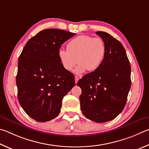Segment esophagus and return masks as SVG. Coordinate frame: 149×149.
Segmentation results:
<instances>
[{
	"label": "esophagus",
	"mask_w": 149,
	"mask_h": 149,
	"mask_svg": "<svg viewBox=\"0 0 149 149\" xmlns=\"http://www.w3.org/2000/svg\"><path fill=\"white\" fill-rule=\"evenodd\" d=\"M74 79H75V83H76V84H77V83L78 82V81H79V78L78 77H75Z\"/></svg>",
	"instance_id": "34e87169"
}]
</instances>
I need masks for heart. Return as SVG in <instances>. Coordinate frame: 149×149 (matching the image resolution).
I'll return each mask as SVG.
<instances>
[{
    "mask_svg": "<svg viewBox=\"0 0 149 149\" xmlns=\"http://www.w3.org/2000/svg\"><path fill=\"white\" fill-rule=\"evenodd\" d=\"M67 49H59V59L67 71H71L79 61L74 70L77 74H81L87 70L95 71L98 69L106 54L105 44L102 38L85 35L72 39L67 44Z\"/></svg>",
    "mask_w": 149,
    "mask_h": 149,
    "instance_id": "1",
    "label": "heart"
}]
</instances>
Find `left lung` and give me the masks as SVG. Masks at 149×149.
I'll return each instance as SVG.
<instances>
[{"mask_svg": "<svg viewBox=\"0 0 149 149\" xmlns=\"http://www.w3.org/2000/svg\"><path fill=\"white\" fill-rule=\"evenodd\" d=\"M106 46L100 67L79 80L80 108L88 119L98 123L112 120L123 111L131 87V67L122 44L109 33H95Z\"/></svg>", "mask_w": 149, "mask_h": 149, "instance_id": "8db88e82", "label": "left lung"}]
</instances>
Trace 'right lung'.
<instances>
[{"mask_svg": "<svg viewBox=\"0 0 149 149\" xmlns=\"http://www.w3.org/2000/svg\"><path fill=\"white\" fill-rule=\"evenodd\" d=\"M75 34L57 29H44L31 38L18 59L17 98L24 111L35 120L56 118L62 100L74 86L72 73L58 57L63 44Z\"/></svg>", "mask_w": 149, "mask_h": 149, "instance_id": "add662e5", "label": "right lung"}]
</instances>
